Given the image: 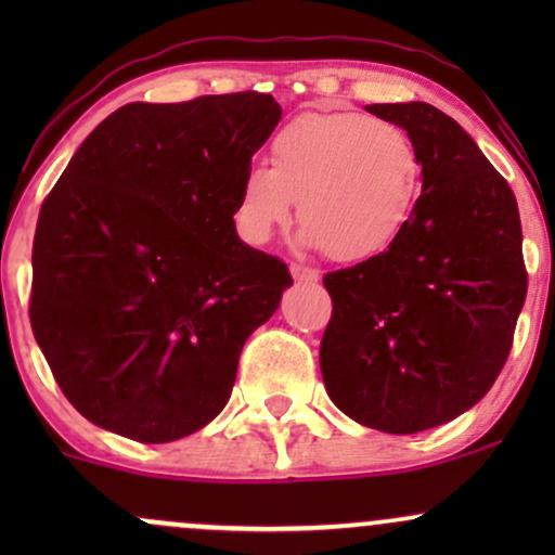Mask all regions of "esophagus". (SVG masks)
Listing matches in <instances>:
<instances>
[{
  "mask_svg": "<svg viewBox=\"0 0 555 555\" xmlns=\"http://www.w3.org/2000/svg\"><path fill=\"white\" fill-rule=\"evenodd\" d=\"M292 276H295L297 284H315L318 279H321V273L315 269H310V266H302V263H292L289 266Z\"/></svg>",
  "mask_w": 555,
  "mask_h": 555,
  "instance_id": "1",
  "label": "esophagus"
}]
</instances>
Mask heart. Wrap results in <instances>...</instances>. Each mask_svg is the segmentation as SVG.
Returning a JSON list of instances; mask_svg holds the SVG:
<instances>
[{
  "instance_id": "obj_1",
  "label": "heart",
  "mask_w": 555,
  "mask_h": 555,
  "mask_svg": "<svg viewBox=\"0 0 555 555\" xmlns=\"http://www.w3.org/2000/svg\"><path fill=\"white\" fill-rule=\"evenodd\" d=\"M423 184V158L399 125L358 112H305L269 145V169L245 171L234 227L266 245L297 216L302 240L339 263H365L397 245Z\"/></svg>"
}]
</instances>
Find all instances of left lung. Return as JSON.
Here are the masks:
<instances>
[{
  "label": "left lung",
  "mask_w": 555,
  "mask_h": 555,
  "mask_svg": "<svg viewBox=\"0 0 555 555\" xmlns=\"http://www.w3.org/2000/svg\"><path fill=\"white\" fill-rule=\"evenodd\" d=\"M423 158V195L384 256L331 271L321 373L367 428L410 436L475 406L512 352L527 297L517 197L449 114L373 104Z\"/></svg>",
  "instance_id": "1"
}]
</instances>
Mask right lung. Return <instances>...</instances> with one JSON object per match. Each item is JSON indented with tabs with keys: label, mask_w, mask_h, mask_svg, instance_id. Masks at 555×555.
Segmentation results:
<instances>
[{
	"label": "right lung",
	"mask_w": 555,
	"mask_h": 555,
	"mask_svg": "<svg viewBox=\"0 0 555 555\" xmlns=\"http://www.w3.org/2000/svg\"><path fill=\"white\" fill-rule=\"evenodd\" d=\"M282 119L271 93L127 104L82 140L38 214L30 326L69 404L140 443L224 410L247 336L292 284L234 203Z\"/></svg>",
	"instance_id": "obj_1"
}]
</instances>
